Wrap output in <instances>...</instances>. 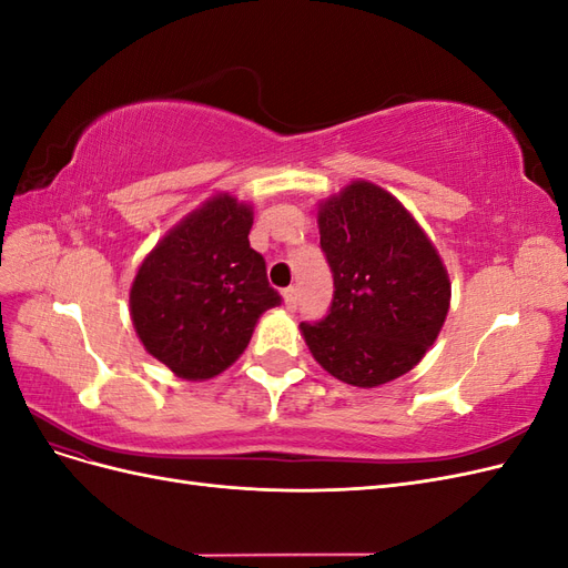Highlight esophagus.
Instances as JSON below:
<instances>
[{"label":"esophagus","instance_id":"esophagus-1","mask_svg":"<svg viewBox=\"0 0 568 568\" xmlns=\"http://www.w3.org/2000/svg\"><path fill=\"white\" fill-rule=\"evenodd\" d=\"M284 305L288 307V311H296L298 307V288L296 286L284 288Z\"/></svg>","mask_w":568,"mask_h":568}]
</instances>
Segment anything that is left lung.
Returning a JSON list of instances; mask_svg holds the SVG:
<instances>
[{
	"label": "left lung",
	"mask_w": 568,
	"mask_h": 568,
	"mask_svg": "<svg viewBox=\"0 0 568 568\" xmlns=\"http://www.w3.org/2000/svg\"><path fill=\"white\" fill-rule=\"evenodd\" d=\"M317 227L336 291L329 315L301 324L307 348L343 384L398 379L434 346L450 311L436 246L398 199L367 180L320 201Z\"/></svg>",
	"instance_id": "left-lung-1"
}]
</instances>
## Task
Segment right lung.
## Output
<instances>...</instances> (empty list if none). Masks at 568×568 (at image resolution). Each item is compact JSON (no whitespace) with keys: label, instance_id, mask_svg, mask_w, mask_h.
Returning a JSON list of instances; mask_svg holds the SVG:
<instances>
[{"label":"right lung","instance_id":"right-lung-1","mask_svg":"<svg viewBox=\"0 0 568 568\" xmlns=\"http://www.w3.org/2000/svg\"><path fill=\"white\" fill-rule=\"evenodd\" d=\"M253 205L222 192L153 246L130 286V317L149 355L186 382L213 379L242 355L282 298L248 244Z\"/></svg>","mask_w":568,"mask_h":568}]
</instances>
